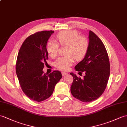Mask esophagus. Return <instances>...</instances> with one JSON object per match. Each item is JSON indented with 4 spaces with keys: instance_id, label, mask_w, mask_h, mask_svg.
Listing matches in <instances>:
<instances>
[{
    "instance_id": "34e87169",
    "label": "esophagus",
    "mask_w": 127,
    "mask_h": 127,
    "mask_svg": "<svg viewBox=\"0 0 127 127\" xmlns=\"http://www.w3.org/2000/svg\"><path fill=\"white\" fill-rule=\"evenodd\" d=\"M67 74V73H66V72H62V75L63 76H65V75H66Z\"/></svg>"
}]
</instances>
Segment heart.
I'll return each mask as SVG.
<instances>
[{"instance_id": "b5f03b06", "label": "heart", "mask_w": 127, "mask_h": 127, "mask_svg": "<svg viewBox=\"0 0 127 127\" xmlns=\"http://www.w3.org/2000/svg\"><path fill=\"white\" fill-rule=\"evenodd\" d=\"M56 38L61 46H66L65 56L59 57L55 61V66L60 70L66 71L74 62L75 59L81 60L86 54L89 42L85 37L79 36L75 30L61 31L57 34ZM58 43L50 40L46 44V50L49 56L55 58L57 55Z\"/></svg>"}]
</instances>
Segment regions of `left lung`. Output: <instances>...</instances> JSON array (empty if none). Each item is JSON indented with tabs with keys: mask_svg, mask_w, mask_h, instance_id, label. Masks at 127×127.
I'll return each mask as SVG.
<instances>
[{
	"mask_svg": "<svg viewBox=\"0 0 127 127\" xmlns=\"http://www.w3.org/2000/svg\"><path fill=\"white\" fill-rule=\"evenodd\" d=\"M89 43L85 57L75 67L85 72L83 79L71 72L73 81L70 90L72 96L83 102L97 99L104 91L110 76L108 53L102 40L89 31Z\"/></svg>",
	"mask_w": 127,
	"mask_h": 127,
	"instance_id": "obj_1",
	"label": "left lung"
}]
</instances>
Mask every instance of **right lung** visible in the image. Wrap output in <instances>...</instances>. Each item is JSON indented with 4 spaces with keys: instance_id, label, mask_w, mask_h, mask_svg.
<instances>
[{
    "instance_id": "1",
    "label": "right lung",
    "mask_w": 127,
    "mask_h": 127,
    "mask_svg": "<svg viewBox=\"0 0 127 127\" xmlns=\"http://www.w3.org/2000/svg\"><path fill=\"white\" fill-rule=\"evenodd\" d=\"M54 31L37 32L23 42L18 54L16 70L23 91L29 98L41 102L51 96L55 85L62 78L58 70L47 75L44 65L48 64L46 44Z\"/></svg>"
}]
</instances>
